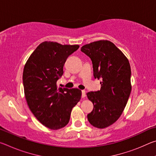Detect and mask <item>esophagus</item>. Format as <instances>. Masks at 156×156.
Wrapping results in <instances>:
<instances>
[{"instance_id":"34e87169","label":"esophagus","mask_w":156,"mask_h":156,"mask_svg":"<svg viewBox=\"0 0 156 156\" xmlns=\"http://www.w3.org/2000/svg\"><path fill=\"white\" fill-rule=\"evenodd\" d=\"M86 96V91L84 90H82V98H84Z\"/></svg>"}]
</instances>
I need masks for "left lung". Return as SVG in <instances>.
<instances>
[{"label":"left lung","instance_id":"1","mask_svg":"<svg viewBox=\"0 0 156 156\" xmlns=\"http://www.w3.org/2000/svg\"><path fill=\"white\" fill-rule=\"evenodd\" d=\"M80 50L91 60L94 78L102 80L99 91L87 94L94 104L88 120L95 127L106 128L120 118L127 103L131 91L130 64L109 41L93 42Z\"/></svg>","mask_w":156,"mask_h":156}]
</instances>
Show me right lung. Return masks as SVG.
I'll use <instances>...</instances> for the list:
<instances>
[{"instance_id":"right-lung-1","label":"right lung","mask_w":156,"mask_h":156,"mask_svg":"<svg viewBox=\"0 0 156 156\" xmlns=\"http://www.w3.org/2000/svg\"><path fill=\"white\" fill-rule=\"evenodd\" d=\"M79 45L45 41L36 47L25 65L23 82L26 100L31 112L46 127L57 130L70 119L73 107L80 101L78 89L57 87L69 56Z\"/></svg>"}]
</instances>
